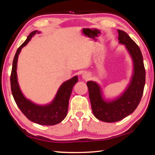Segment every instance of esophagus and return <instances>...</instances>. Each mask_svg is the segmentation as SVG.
Instances as JSON below:
<instances>
[{
    "mask_svg": "<svg viewBox=\"0 0 155 155\" xmlns=\"http://www.w3.org/2000/svg\"><path fill=\"white\" fill-rule=\"evenodd\" d=\"M82 77H83V79L87 80V79H89V78H90V74H89L88 72H84L83 74H82Z\"/></svg>",
    "mask_w": 155,
    "mask_h": 155,
    "instance_id": "esophagus-1",
    "label": "esophagus"
}]
</instances>
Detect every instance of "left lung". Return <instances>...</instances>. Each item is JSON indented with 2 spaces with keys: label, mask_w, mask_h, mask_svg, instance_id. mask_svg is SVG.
Listing matches in <instances>:
<instances>
[{
  "label": "left lung",
  "mask_w": 155,
  "mask_h": 155,
  "mask_svg": "<svg viewBox=\"0 0 155 155\" xmlns=\"http://www.w3.org/2000/svg\"><path fill=\"white\" fill-rule=\"evenodd\" d=\"M117 32L119 43L125 45L133 59V74L129 85L118 98L107 101L103 98L98 83L91 81L87 83L94 116L105 122L120 121L132 114L141 101L146 82V70L140 48L124 31L117 30Z\"/></svg>",
  "instance_id": "left-lung-1"
}]
</instances>
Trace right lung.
I'll list each match as a JSON object with an SVG mask.
<instances>
[{
	"instance_id": "add662e5",
	"label": "right lung",
	"mask_w": 155,
	"mask_h": 155,
	"mask_svg": "<svg viewBox=\"0 0 155 155\" xmlns=\"http://www.w3.org/2000/svg\"><path fill=\"white\" fill-rule=\"evenodd\" d=\"M38 31L31 32L27 40L18 48L16 53L13 60L12 70L11 73V89L15 103L27 118L31 122L41 125L51 126L59 124L64 120L67 115L68 103L71 95L72 88L78 82V77L70 78L60 86L57 94L51 103L46 105H39L27 99L20 90L17 78V62L18 55L21 50L31 40L32 37Z\"/></svg>"
}]
</instances>
